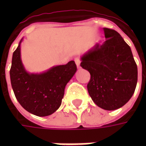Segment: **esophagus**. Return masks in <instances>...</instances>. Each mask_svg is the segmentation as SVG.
I'll return each instance as SVG.
<instances>
[{
  "mask_svg": "<svg viewBox=\"0 0 146 146\" xmlns=\"http://www.w3.org/2000/svg\"><path fill=\"white\" fill-rule=\"evenodd\" d=\"M74 61H75V63H76V66H77V68H80V58L78 57H76L74 58Z\"/></svg>",
  "mask_w": 146,
  "mask_h": 146,
  "instance_id": "obj_1",
  "label": "esophagus"
}]
</instances>
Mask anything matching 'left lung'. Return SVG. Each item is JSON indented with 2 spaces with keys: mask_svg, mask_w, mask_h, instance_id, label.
<instances>
[{
  "mask_svg": "<svg viewBox=\"0 0 146 146\" xmlns=\"http://www.w3.org/2000/svg\"><path fill=\"white\" fill-rule=\"evenodd\" d=\"M106 40L81 57L80 66L91 79L88 91L98 107L115 110L131 99L138 81V68L131 48L116 30L103 28Z\"/></svg>",
  "mask_w": 146,
  "mask_h": 146,
  "instance_id": "left-lung-1",
  "label": "left lung"
}]
</instances>
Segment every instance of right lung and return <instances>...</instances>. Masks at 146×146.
<instances>
[{
  "label": "right lung",
  "mask_w": 146,
  "mask_h": 146,
  "mask_svg": "<svg viewBox=\"0 0 146 146\" xmlns=\"http://www.w3.org/2000/svg\"><path fill=\"white\" fill-rule=\"evenodd\" d=\"M13 52L10 78L19 104L29 113L49 116L59 108L67 83L76 71L74 61L51 68L42 73H29L21 60L20 44Z\"/></svg>",
  "instance_id": "add662e5"
}]
</instances>
